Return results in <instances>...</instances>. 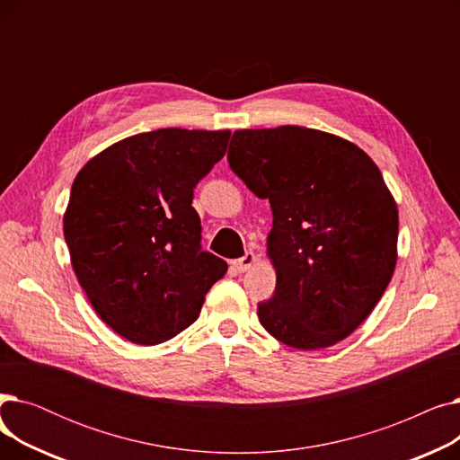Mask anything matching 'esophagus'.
<instances>
[{"label":"esophagus","mask_w":460,"mask_h":460,"mask_svg":"<svg viewBox=\"0 0 460 460\" xmlns=\"http://www.w3.org/2000/svg\"><path fill=\"white\" fill-rule=\"evenodd\" d=\"M255 261H257L255 253H253V252H246V255H244V257H240V259L233 261V267H234L238 272H246Z\"/></svg>","instance_id":"esophagus-1"}]
</instances>
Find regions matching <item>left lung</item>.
<instances>
[{"instance_id": "8db88e82", "label": "left lung", "mask_w": 460, "mask_h": 460, "mask_svg": "<svg viewBox=\"0 0 460 460\" xmlns=\"http://www.w3.org/2000/svg\"><path fill=\"white\" fill-rule=\"evenodd\" d=\"M227 160L272 208L274 296L257 305L278 341L319 350L375 309L397 262L399 214L376 164L358 145L305 127L236 130Z\"/></svg>"}]
</instances>
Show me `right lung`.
I'll return each instance as SVG.
<instances>
[{"label":"right lung","mask_w":460,"mask_h":460,"mask_svg":"<svg viewBox=\"0 0 460 460\" xmlns=\"http://www.w3.org/2000/svg\"><path fill=\"white\" fill-rule=\"evenodd\" d=\"M229 130L160 128L113 143L72 182L63 216L75 274L99 317L136 345L199 317L227 262L201 250L193 188L226 155Z\"/></svg>","instance_id":"right-lung-1"}]
</instances>
